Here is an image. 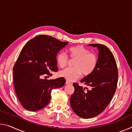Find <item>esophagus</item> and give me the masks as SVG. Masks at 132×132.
<instances>
[{"label":"esophagus","mask_w":132,"mask_h":132,"mask_svg":"<svg viewBox=\"0 0 132 132\" xmlns=\"http://www.w3.org/2000/svg\"><path fill=\"white\" fill-rule=\"evenodd\" d=\"M66 84H71V83L70 82H69V81H68V80H66Z\"/></svg>","instance_id":"esophagus-1"}]
</instances>
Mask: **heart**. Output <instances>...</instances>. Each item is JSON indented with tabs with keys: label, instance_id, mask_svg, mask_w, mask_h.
Returning <instances> with one entry per match:
<instances>
[{
	"label": "heart",
	"instance_id": "b5f03b06",
	"mask_svg": "<svg viewBox=\"0 0 132 132\" xmlns=\"http://www.w3.org/2000/svg\"><path fill=\"white\" fill-rule=\"evenodd\" d=\"M68 52L71 59H75L73 65L74 67L63 69L60 72V76L69 81H75L82 75H91L97 68L98 57L94 53L82 45H77L70 48ZM56 61L59 67L63 68L68 64V56L63 52L57 54Z\"/></svg>",
	"mask_w": 132,
	"mask_h": 132
}]
</instances>
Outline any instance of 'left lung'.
I'll return each instance as SVG.
<instances>
[{
    "label": "left lung",
    "instance_id": "8db88e82",
    "mask_svg": "<svg viewBox=\"0 0 132 132\" xmlns=\"http://www.w3.org/2000/svg\"><path fill=\"white\" fill-rule=\"evenodd\" d=\"M88 45L97 47L99 51L97 68L80 81L90 88L86 87V90L76 82L73 83L75 92L70 100L76 114L86 119L96 117L106 108L115 93L118 78L117 62L109 49L100 44Z\"/></svg>",
    "mask_w": 132,
    "mask_h": 132
}]
</instances>
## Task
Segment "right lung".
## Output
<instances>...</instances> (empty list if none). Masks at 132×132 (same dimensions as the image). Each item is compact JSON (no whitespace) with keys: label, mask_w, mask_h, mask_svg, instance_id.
<instances>
[{"label":"right lung","mask_w":132,"mask_h":132,"mask_svg":"<svg viewBox=\"0 0 132 132\" xmlns=\"http://www.w3.org/2000/svg\"><path fill=\"white\" fill-rule=\"evenodd\" d=\"M68 44L49 35H40L24 46L13 67L15 91L24 108L31 111L42 109L50 102L52 90L64 86L63 77L52 80L42 77L58 70L57 54Z\"/></svg>","instance_id":"obj_1"}]
</instances>
